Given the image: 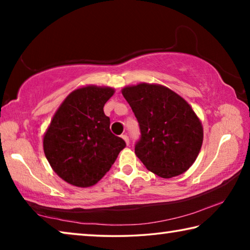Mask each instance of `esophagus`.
Returning a JSON list of instances; mask_svg holds the SVG:
<instances>
[{"mask_svg": "<svg viewBox=\"0 0 250 250\" xmlns=\"http://www.w3.org/2000/svg\"><path fill=\"white\" fill-rule=\"evenodd\" d=\"M121 138H122V139H124V140L125 141V143H126V145H128V146H129V143H130V140H129V137H128V134H126V133H125V134H122V135H121Z\"/></svg>", "mask_w": 250, "mask_h": 250, "instance_id": "obj_1", "label": "esophagus"}]
</instances>
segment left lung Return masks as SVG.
I'll return each mask as SVG.
<instances>
[{
    "instance_id": "1",
    "label": "left lung",
    "mask_w": 250,
    "mask_h": 250,
    "mask_svg": "<svg viewBox=\"0 0 250 250\" xmlns=\"http://www.w3.org/2000/svg\"><path fill=\"white\" fill-rule=\"evenodd\" d=\"M140 128L134 152L147 170L163 179L188 171L203 143V128L195 112L174 91L160 84L125 87Z\"/></svg>"
}]
</instances>
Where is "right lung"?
<instances>
[{"label":"right lung","mask_w":250,"mask_h":250,"mask_svg":"<svg viewBox=\"0 0 250 250\" xmlns=\"http://www.w3.org/2000/svg\"><path fill=\"white\" fill-rule=\"evenodd\" d=\"M115 90L88 86L67 97L44 135V152L50 167L62 180L79 188L103 179L125 147L110 131L104 105Z\"/></svg>","instance_id":"1"}]
</instances>
